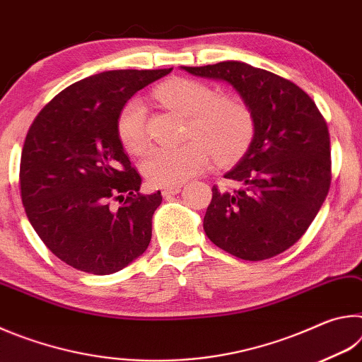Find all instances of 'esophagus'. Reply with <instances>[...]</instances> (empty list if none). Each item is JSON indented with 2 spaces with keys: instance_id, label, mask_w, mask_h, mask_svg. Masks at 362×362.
<instances>
[{
  "instance_id": "esophagus-1",
  "label": "esophagus",
  "mask_w": 362,
  "mask_h": 362,
  "mask_svg": "<svg viewBox=\"0 0 362 362\" xmlns=\"http://www.w3.org/2000/svg\"><path fill=\"white\" fill-rule=\"evenodd\" d=\"M180 192V185H174V187H166L161 189L163 196H170V194H177Z\"/></svg>"
}]
</instances>
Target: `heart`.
I'll use <instances>...</instances> for the list:
<instances>
[{
  "label": "heart",
  "instance_id": "1",
  "mask_svg": "<svg viewBox=\"0 0 362 362\" xmlns=\"http://www.w3.org/2000/svg\"><path fill=\"white\" fill-rule=\"evenodd\" d=\"M155 94L168 107L188 116L187 136L194 140L179 146L153 148L142 161V173L151 185L174 187L192 179L209 166L212 153L218 161H230L246 148L254 122L249 110L230 97H216L199 81L174 78L158 86ZM146 108L134 97L121 108L116 129L129 153L146 145Z\"/></svg>",
  "mask_w": 362,
  "mask_h": 362
}]
</instances>
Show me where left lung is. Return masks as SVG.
<instances>
[{"mask_svg":"<svg viewBox=\"0 0 362 362\" xmlns=\"http://www.w3.org/2000/svg\"><path fill=\"white\" fill-rule=\"evenodd\" d=\"M180 69L231 86L254 122L247 151L223 175L240 188H212L207 238L243 260L284 252L308 230L329 192L330 139L320 110L298 86L246 62Z\"/></svg>","mask_w":362,"mask_h":362,"instance_id":"obj_1","label":"left lung"}]
</instances>
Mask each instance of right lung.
Returning <instances> with one entry per match:
<instances>
[{
	"instance_id": "add662e5",
	"label": "right lung",
	"mask_w": 362,
	"mask_h": 362,
	"mask_svg": "<svg viewBox=\"0 0 362 362\" xmlns=\"http://www.w3.org/2000/svg\"><path fill=\"white\" fill-rule=\"evenodd\" d=\"M164 70H112L69 86L36 116L23 144L21 192L36 235L76 269L112 274L142 255L161 192L140 194L116 122ZM112 197L124 200L118 210Z\"/></svg>"
}]
</instances>
